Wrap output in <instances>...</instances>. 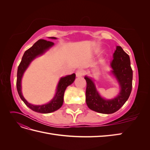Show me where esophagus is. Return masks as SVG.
Instances as JSON below:
<instances>
[{"label": "esophagus", "instance_id": "1", "mask_svg": "<svg viewBox=\"0 0 150 150\" xmlns=\"http://www.w3.org/2000/svg\"><path fill=\"white\" fill-rule=\"evenodd\" d=\"M84 75V72L83 71L79 69L78 71H76V77H81Z\"/></svg>", "mask_w": 150, "mask_h": 150}]
</instances>
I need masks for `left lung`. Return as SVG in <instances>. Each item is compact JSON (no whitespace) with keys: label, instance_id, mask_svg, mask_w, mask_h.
<instances>
[{"label":"left lung","instance_id":"8db88e82","mask_svg":"<svg viewBox=\"0 0 150 150\" xmlns=\"http://www.w3.org/2000/svg\"><path fill=\"white\" fill-rule=\"evenodd\" d=\"M111 63L112 72L116 76L121 86V91L116 98L106 100L102 98L95 88L93 81L85 76L86 81V102L93 111L103 114H111L119 110L128 100L132 90L133 70L130 59L120 46H117Z\"/></svg>","mask_w":150,"mask_h":150}]
</instances>
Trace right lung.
<instances>
[{"mask_svg":"<svg viewBox=\"0 0 150 150\" xmlns=\"http://www.w3.org/2000/svg\"><path fill=\"white\" fill-rule=\"evenodd\" d=\"M50 38L54 39H56L54 37H51ZM54 44V43L52 42L47 41V40L44 39L38 40L33 46L24 52L22 58V61L17 69L16 85L17 92L19 93L20 98L24 101L27 106H28L33 111L40 113H49L59 110L63 104V100H64L63 98H64V94L66 88L74 82L76 78L75 74H72L71 75L62 78L58 83L55 96H54L51 102L46 104L40 106L33 105V104L27 101L23 96H22L21 92V79L24 71L26 70L30 62L34 59H35L39 55L42 54L46 50L52 47Z\"/></svg>","mask_w":150,"mask_h":150,"instance_id":"right-lung-1","label":"right lung"}]
</instances>
